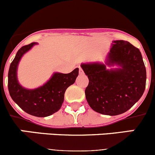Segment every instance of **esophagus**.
Returning <instances> with one entry per match:
<instances>
[{
    "label": "esophagus",
    "instance_id": "34e87169",
    "mask_svg": "<svg viewBox=\"0 0 155 155\" xmlns=\"http://www.w3.org/2000/svg\"><path fill=\"white\" fill-rule=\"evenodd\" d=\"M79 74H80V75L83 74V73H84V71H83V70H82V69L80 67H79Z\"/></svg>",
    "mask_w": 155,
    "mask_h": 155
}]
</instances>
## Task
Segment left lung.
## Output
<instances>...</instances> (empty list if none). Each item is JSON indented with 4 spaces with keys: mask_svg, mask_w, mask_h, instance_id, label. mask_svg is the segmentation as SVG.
Masks as SVG:
<instances>
[{
    "mask_svg": "<svg viewBox=\"0 0 155 155\" xmlns=\"http://www.w3.org/2000/svg\"><path fill=\"white\" fill-rule=\"evenodd\" d=\"M106 64H82L88 78L85 97L95 112L117 115L130 109L143 96L146 83V70L139 48L127 41L115 40ZM119 68L107 70L106 65Z\"/></svg>",
    "mask_w": 155,
    "mask_h": 155,
    "instance_id": "obj_1",
    "label": "left lung"
}]
</instances>
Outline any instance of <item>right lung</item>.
<instances>
[{
	"label": "right lung",
	"mask_w": 155,
	"mask_h": 155,
	"mask_svg": "<svg viewBox=\"0 0 155 155\" xmlns=\"http://www.w3.org/2000/svg\"><path fill=\"white\" fill-rule=\"evenodd\" d=\"M36 44L31 43L17 51L9 69L8 90L14 102L25 112L34 116L46 117L61 109L66 89L75 82L79 75V68L66 74L54 73L46 84L37 88H25L17 79V68L23 54Z\"/></svg>",
	"instance_id": "1"
}]
</instances>
